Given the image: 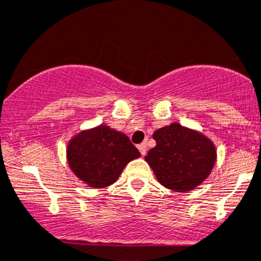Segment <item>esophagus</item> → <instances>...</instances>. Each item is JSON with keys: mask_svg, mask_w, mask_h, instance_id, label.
<instances>
[{"mask_svg": "<svg viewBox=\"0 0 261 261\" xmlns=\"http://www.w3.org/2000/svg\"><path fill=\"white\" fill-rule=\"evenodd\" d=\"M139 151L141 155L146 154V143H141V145H139Z\"/></svg>", "mask_w": 261, "mask_h": 261, "instance_id": "1", "label": "esophagus"}]
</instances>
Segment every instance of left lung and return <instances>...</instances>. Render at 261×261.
Here are the masks:
<instances>
[{
    "mask_svg": "<svg viewBox=\"0 0 261 261\" xmlns=\"http://www.w3.org/2000/svg\"><path fill=\"white\" fill-rule=\"evenodd\" d=\"M155 146L145 161L164 188L184 193L207 179L217 151L207 136L178 122L154 131Z\"/></svg>",
    "mask_w": 261,
    "mask_h": 261,
    "instance_id": "8db88e82",
    "label": "left lung"
}]
</instances>
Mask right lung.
<instances>
[{
  "mask_svg": "<svg viewBox=\"0 0 261 261\" xmlns=\"http://www.w3.org/2000/svg\"><path fill=\"white\" fill-rule=\"evenodd\" d=\"M67 163L73 174L88 187H109L140 152L125 134L108 125L80 131L68 141Z\"/></svg>",
  "mask_w": 261,
  "mask_h": 261,
  "instance_id": "1",
  "label": "right lung"
}]
</instances>
